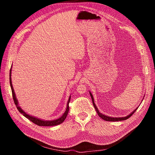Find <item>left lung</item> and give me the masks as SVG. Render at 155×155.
Listing matches in <instances>:
<instances>
[{
	"mask_svg": "<svg viewBox=\"0 0 155 155\" xmlns=\"http://www.w3.org/2000/svg\"><path fill=\"white\" fill-rule=\"evenodd\" d=\"M89 94H90L91 97V98H92V101L93 105H94V108H95V109H96V112H97V113L98 116H99L100 117V118H101L103 120H105V121H122V120H127L129 118H130V117L133 115V114L134 113V112L136 110H137V109L138 108V107H137L133 112H131L129 114H128L127 116H124V117H118H118H110V116H109L105 115V114H101V112H100L99 110H98V109L97 108V106L96 105L95 103H94V100L92 94L90 91H89ZM143 97H144V96H143ZM142 101H143V100H142ZM140 104H141V103H140ZM139 106H140V105H139Z\"/></svg>",
	"mask_w": 155,
	"mask_h": 155,
	"instance_id": "8db88e82",
	"label": "left lung"
}]
</instances>
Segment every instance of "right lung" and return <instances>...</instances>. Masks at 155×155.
<instances>
[{
    "label": "right lung",
    "instance_id": "obj_1",
    "mask_svg": "<svg viewBox=\"0 0 155 155\" xmlns=\"http://www.w3.org/2000/svg\"><path fill=\"white\" fill-rule=\"evenodd\" d=\"M12 67L10 68V87L12 88V95H13V99L14 101V103H15V104L17 107V109H18V110L21 113L25 116L26 118L28 119L29 120H30L31 121H32L33 123H34L35 124L37 125H39V126H45V127H49V126H55V125H59L61 124H62L63 121H64V120L66 119L67 114H68V112L69 110V102L70 101V98H71V96H69L68 98V100L67 102V109L63 113V114L60 117V118H58V119H55L54 120H42L41 118H37L35 116H31L30 115L28 114H27L26 112L23 110L22 108L19 106V104H18V100L17 99V97L15 95V93L14 92V89L12 85Z\"/></svg>",
    "mask_w": 155,
    "mask_h": 155
}]
</instances>
